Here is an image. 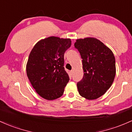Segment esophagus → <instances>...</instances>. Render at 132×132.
Wrapping results in <instances>:
<instances>
[{
	"label": "esophagus",
	"mask_w": 132,
	"mask_h": 132,
	"mask_svg": "<svg viewBox=\"0 0 132 132\" xmlns=\"http://www.w3.org/2000/svg\"><path fill=\"white\" fill-rule=\"evenodd\" d=\"M73 73H74V71L73 70H71L69 71V75H70V76H72L73 75Z\"/></svg>",
	"instance_id": "esophagus-1"
}]
</instances>
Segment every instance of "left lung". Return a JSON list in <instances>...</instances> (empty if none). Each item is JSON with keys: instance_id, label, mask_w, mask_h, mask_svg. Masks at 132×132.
Returning a JSON list of instances; mask_svg holds the SVG:
<instances>
[{"instance_id": "obj_1", "label": "left lung", "mask_w": 132, "mask_h": 132, "mask_svg": "<svg viewBox=\"0 0 132 132\" xmlns=\"http://www.w3.org/2000/svg\"><path fill=\"white\" fill-rule=\"evenodd\" d=\"M75 47L81 55L83 78L77 83L79 95L89 100L103 95L116 75L115 58L110 48L94 37L79 39Z\"/></svg>"}]
</instances>
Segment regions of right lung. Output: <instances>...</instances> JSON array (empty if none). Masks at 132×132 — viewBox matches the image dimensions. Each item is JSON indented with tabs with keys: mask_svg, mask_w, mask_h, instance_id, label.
Wrapping results in <instances>:
<instances>
[{
	"mask_svg": "<svg viewBox=\"0 0 132 132\" xmlns=\"http://www.w3.org/2000/svg\"><path fill=\"white\" fill-rule=\"evenodd\" d=\"M71 45L70 39L51 36L37 42L31 51L26 73L42 98L53 100L63 95L69 80L64 68V54Z\"/></svg>",
	"mask_w": 132,
	"mask_h": 132,
	"instance_id": "obj_1",
	"label": "right lung"
}]
</instances>
